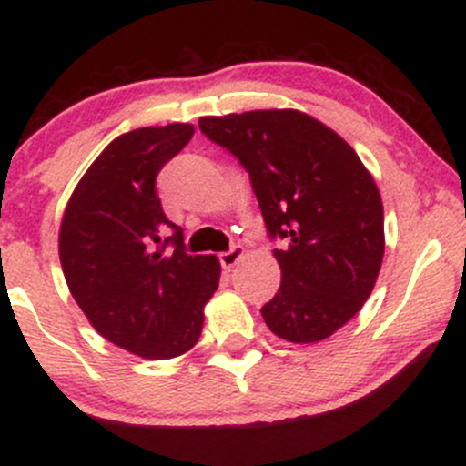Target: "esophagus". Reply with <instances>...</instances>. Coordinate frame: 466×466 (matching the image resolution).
I'll list each match as a JSON object with an SVG mask.
<instances>
[{
    "label": "esophagus",
    "mask_w": 466,
    "mask_h": 466,
    "mask_svg": "<svg viewBox=\"0 0 466 466\" xmlns=\"http://www.w3.org/2000/svg\"><path fill=\"white\" fill-rule=\"evenodd\" d=\"M240 258H243V248H240V245H232L228 251H221V254H218V260H221V265L226 267V269H232Z\"/></svg>",
    "instance_id": "esophagus-1"
}]
</instances>
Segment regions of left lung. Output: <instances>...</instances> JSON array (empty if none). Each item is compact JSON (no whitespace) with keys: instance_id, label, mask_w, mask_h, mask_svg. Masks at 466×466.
Segmentation results:
<instances>
[{"instance_id":"left-lung-1","label":"left lung","mask_w":466,"mask_h":466,"mask_svg":"<svg viewBox=\"0 0 466 466\" xmlns=\"http://www.w3.org/2000/svg\"><path fill=\"white\" fill-rule=\"evenodd\" d=\"M199 129L249 173L280 265V289L260 309L293 344L326 339L370 296L383 249V203L360 155L296 109L201 117Z\"/></svg>"}]
</instances>
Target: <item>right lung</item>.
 <instances>
[{
  "label": "right lung",
  "mask_w": 466,
  "mask_h": 466,
  "mask_svg": "<svg viewBox=\"0 0 466 466\" xmlns=\"http://www.w3.org/2000/svg\"><path fill=\"white\" fill-rule=\"evenodd\" d=\"M192 133V125H166L116 137L78 181L58 234L74 300L105 339L147 360L197 344L221 276L217 256L186 254L155 190Z\"/></svg>",
  "instance_id": "obj_1"
}]
</instances>
